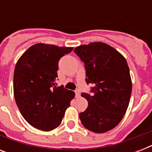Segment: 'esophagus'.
Returning a JSON list of instances; mask_svg holds the SVG:
<instances>
[{
	"label": "esophagus",
	"mask_w": 152,
	"mask_h": 152,
	"mask_svg": "<svg viewBox=\"0 0 152 152\" xmlns=\"http://www.w3.org/2000/svg\"><path fill=\"white\" fill-rule=\"evenodd\" d=\"M75 94H76V97H80V92L79 90L75 91Z\"/></svg>",
	"instance_id": "esophagus-1"
}]
</instances>
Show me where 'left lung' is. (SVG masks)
Returning a JSON list of instances; mask_svg holds the SVG:
<instances>
[{
  "mask_svg": "<svg viewBox=\"0 0 152 152\" xmlns=\"http://www.w3.org/2000/svg\"><path fill=\"white\" fill-rule=\"evenodd\" d=\"M84 63L86 83H92L91 95L82 93L88 108L80 113L81 123L96 133L113 129L127 110L132 92V80L127 61L112 46L91 42L75 48Z\"/></svg>",
  "mask_w": 152,
  "mask_h": 152,
  "instance_id": "8db88e82",
  "label": "left lung"
}]
</instances>
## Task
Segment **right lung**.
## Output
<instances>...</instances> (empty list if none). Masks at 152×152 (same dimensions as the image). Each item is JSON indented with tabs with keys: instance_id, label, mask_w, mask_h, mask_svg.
I'll list each match as a JSON object with an SVG mask.
<instances>
[{
	"instance_id": "obj_1",
	"label": "right lung",
	"mask_w": 152,
	"mask_h": 152,
	"mask_svg": "<svg viewBox=\"0 0 152 152\" xmlns=\"http://www.w3.org/2000/svg\"><path fill=\"white\" fill-rule=\"evenodd\" d=\"M73 50L38 43L18 60L13 77L15 102L25 120L42 131L54 129L75 96L72 91L57 87L58 61Z\"/></svg>"
}]
</instances>
